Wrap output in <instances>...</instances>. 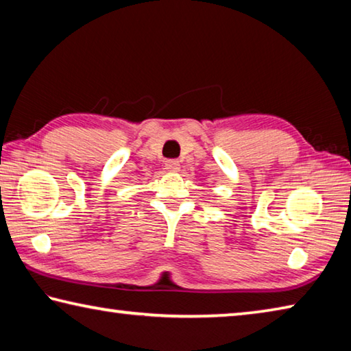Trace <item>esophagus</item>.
<instances>
[{
    "mask_svg": "<svg viewBox=\"0 0 351 351\" xmlns=\"http://www.w3.org/2000/svg\"><path fill=\"white\" fill-rule=\"evenodd\" d=\"M165 168L168 169V171H171V172H176V171L180 169V162H179V160H174V158L166 160Z\"/></svg>",
    "mask_w": 351,
    "mask_h": 351,
    "instance_id": "1",
    "label": "esophagus"
}]
</instances>
